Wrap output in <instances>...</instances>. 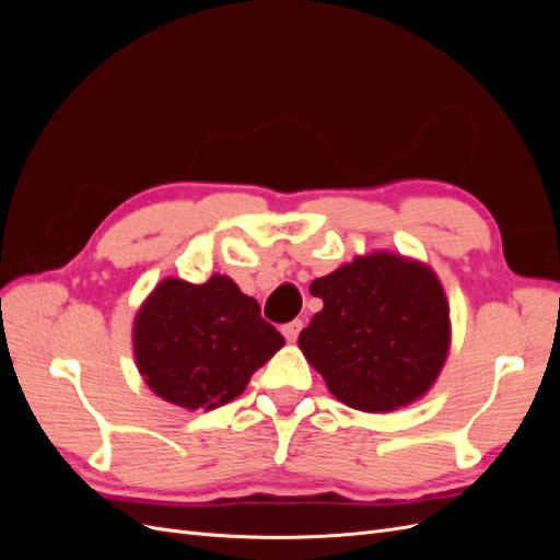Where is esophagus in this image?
<instances>
[{
    "label": "esophagus",
    "instance_id": "esophagus-1",
    "mask_svg": "<svg viewBox=\"0 0 560 560\" xmlns=\"http://www.w3.org/2000/svg\"><path fill=\"white\" fill-rule=\"evenodd\" d=\"M301 327H303V322H301V319H292V322H287V325L282 327V334H284L287 341L294 343L296 338H299V331H301Z\"/></svg>",
    "mask_w": 560,
    "mask_h": 560
}]
</instances>
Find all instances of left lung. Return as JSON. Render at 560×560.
<instances>
[{"label": "left lung", "mask_w": 560, "mask_h": 560, "mask_svg": "<svg viewBox=\"0 0 560 560\" xmlns=\"http://www.w3.org/2000/svg\"><path fill=\"white\" fill-rule=\"evenodd\" d=\"M319 313L299 348L350 409L387 413L434 385L451 348L444 287L420 261L374 252L317 278Z\"/></svg>", "instance_id": "1"}]
</instances>
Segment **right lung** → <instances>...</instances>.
I'll return each instance as SVG.
<instances>
[{
    "label": "right lung",
    "instance_id": "1",
    "mask_svg": "<svg viewBox=\"0 0 560 560\" xmlns=\"http://www.w3.org/2000/svg\"><path fill=\"white\" fill-rule=\"evenodd\" d=\"M284 346L259 303L226 276L165 278L135 315V362L154 393L182 409H217Z\"/></svg>",
    "mask_w": 560,
    "mask_h": 560
}]
</instances>
